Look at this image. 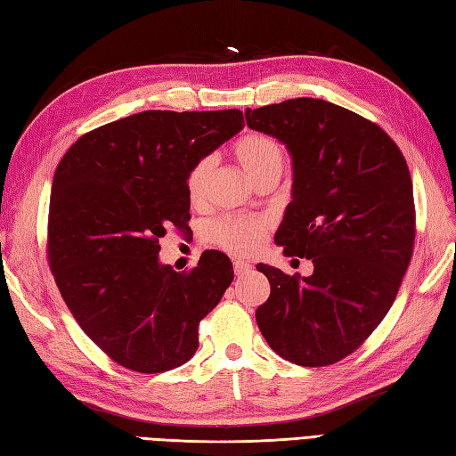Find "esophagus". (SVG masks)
<instances>
[{"instance_id": "obj_1", "label": "esophagus", "mask_w": 456, "mask_h": 456, "mask_svg": "<svg viewBox=\"0 0 456 456\" xmlns=\"http://www.w3.org/2000/svg\"><path fill=\"white\" fill-rule=\"evenodd\" d=\"M233 268H235V274L237 276H243V274H247V273H250V270H253V265L245 263V260H235Z\"/></svg>"}]
</instances>
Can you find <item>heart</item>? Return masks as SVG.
<instances>
[{"label": "heart", "mask_w": 456, "mask_h": 456, "mask_svg": "<svg viewBox=\"0 0 456 456\" xmlns=\"http://www.w3.org/2000/svg\"><path fill=\"white\" fill-rule=\"evenodd\" d=\"M233 157L248 174V178L258 182L282 176L286 167L284 147L274 137L263 133H248L233 144ZM213 170V159L198 160L188 172L186 193L191 201H200L206 193V183ZM209 237L213 243L233 255H250L263 245L266 237V223L250 217H223L211 223Z\"/></svg>", "instance_id": "heart-1"}]
</instances>
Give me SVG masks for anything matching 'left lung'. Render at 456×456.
<instances>
[{"mask_svg":"<svg viewBox=\"0 0 456 456\" xmlns=\"http://www.w3.org/2000/svg\"><path fill=\"white\" fill-rule=\"evenodd\" d=\"M245 118L292 159V201L274 240L286 256L314 263L312 276L256 265L270 282L258 329L289 362L333 364L380 325L408 270L415 239L408 164L378 125L325 100H286Z\"/></svg>","mask_w":456,"mask_h":456,"instance_id":"obj_1","label":"left lung"}]
</instances>
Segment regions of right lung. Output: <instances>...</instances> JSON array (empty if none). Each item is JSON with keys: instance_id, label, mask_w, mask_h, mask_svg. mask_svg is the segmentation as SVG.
Listing matches in <instances>:
<instances>
[{"instance_id": "add662e5", "label": "right lung", "mask_w": 456, "mask_h": 456, "mask_svg": "<svg viewBox=\"0 0 456 456\" xmlns=\"http://www.w3.org/2000/svg\"><path fill=\"white\" fill-rule=\"evenodd\" d=\"M245 127L239 110L142 111L84 134L54 172L48 263L82 331L115 362L157 374L188 362L198 329L233 282L219 250L188 274L159 258L186 227V178Z\"/></svg>"}]
</instances>
